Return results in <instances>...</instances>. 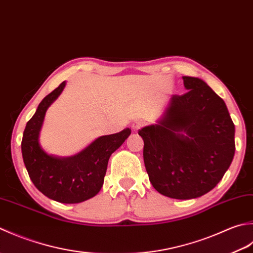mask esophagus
Wrapping results in <instances>:
<instances>
[{
  "label": "esophagus",
  "instance_id": "1",
  "mask_svg": "<svg viewBox=\"0 0 253 253\" xmlns=\"http://www.w3.org/2000/svg\"><path fill=\"white\" fill-rule=\"evenodd\" d=\"M144 125H145V122L142 121V120H137V121H134L132 123V126L131 127H132V130L134 132H136V131L140 130V128H142L144 126Z\"/></svg>",
  "mask_w": 253,
  "mask_h": 253
}]
</instances>
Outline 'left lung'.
Masks as SVG:
<instances>
[{
	"instance_id": "left-lung-1",
	"label": "left lung",
	"mask_w": 253,
	"mask_h": 253,
	"mask_svg": "<svg viewBox=\"0 0 253 253\" xmlns=\"http://www.w3.org/2000/svg\"><path fill=\"white\" fill-rule=\"evenodd\" d=\"M170 98L156 125L138 131L149 181L168 198L202 197L216 187L235 155V126L224 100L198 77Z\"/></svg>"
}]
</instances>
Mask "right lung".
<instances>
[{
	"instance_id": "obj_1",
	"label": "right lung",
	"mask_w": 253,
	"mask_h": 253,
	"mask_svg": "<svg viewBox=\"0 0 253 253\" xmlns=\"http://www.w3.org/2000/svg\"><path fill=\"white\" fill-rule=\"evenodd\" d=\"M65 87L62 82L40 102L27 125L22 140L24 164L35 187L51 200L61 203H80L100 191L111 154L119 148L131 130L96 138L90 145L71 157H55L39 144V133L45 111Z\"/></svg>"
}]
</instances>
